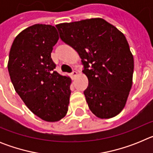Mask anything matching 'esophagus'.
Listing matches in <instances>:
<instances>
[{
	"mask_svg": "<svg viewBox=\"0 0 153 153\" xmlns=\"http://www.w3.org/2000/svg\"><path fill=\"white\" fill-rule=\"evenodd\" d=\"M77 74H78L77 71H76V70H74V71H73V72L71 73V76H72L73 77H74V76H76L77 75Z\"/></svg>",
	"mask_w": 153,
	"mask_h": 153,
	"instance_id": "esophagus-1",
	"label": "esophagus"
}]
</instances>
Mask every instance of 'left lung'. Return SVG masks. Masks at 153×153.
<instances>
[{
    "mask_svg": "<svg viewBox=\"0 0 153 153\" xmlns=\"http://www.w3.org/2000/svg\"><path fill=\"white\" fill-rule=\"evenodd\" d=\"M60 37L78 53L89 85L84 90L92 113L116 117L126 103L132 85L133 56L126 36L102 18L56 24Z\"/></svg>",
    "mask_w": 153,
    "mask_h": 153,
    "instance_id": "1",
    "label": "left lung"
}]
</instances>
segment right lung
Returning a JSON list of instances; mask_svg holds the SVG:
<instances>
[{
    "label": "right lung",
    "instance_id": "right-lung-1",
    "mask_svg": "<svg viewBox=\"0 0 153 153\" xmlns=\"http://www.w3.org/2000/svg\"><path fill=\"white\" fill-rule=\"evenodd\" d=\"M59 40L55 27L34 24L15 37L7 68L14 90L28 109L47 122L65 117L71 79L54 71L53 47Z\"/></svg>",
    "mask_w": 153,
    "mask_h": 153
}]
</instances>
